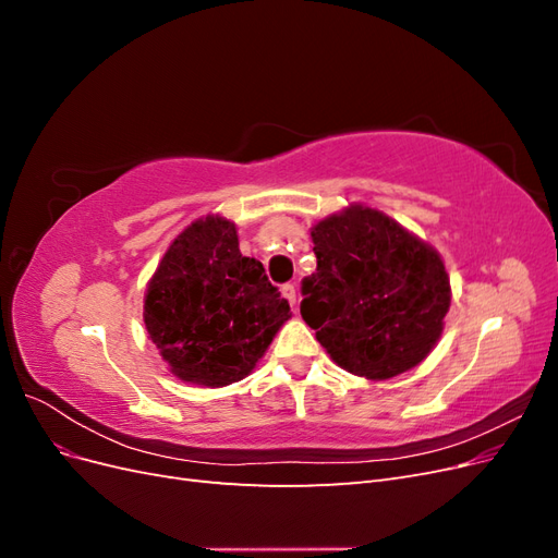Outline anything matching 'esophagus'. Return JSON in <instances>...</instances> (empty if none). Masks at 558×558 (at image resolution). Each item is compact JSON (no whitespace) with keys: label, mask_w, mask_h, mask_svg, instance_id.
I'll return each mask as SVG.
<instances>
[{"label":"esophagus","mask_w":558,"mask_h":558,"mask_svg":"<svg viewBox=\"0 0 558 558\" xmlns=\"http://www.w3.org/2000/svg\"><path fill=\"white\" fill-rule=\"evenodd\" d=\"M281 293H283V298L291 302V305L295 307V302H298V291H295V286L293 283H286L283 289H281Z\"/></svg>","instance_id":"esophagus-1"}]
</instances>
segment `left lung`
I'll return each instance as SVG.
<instances>
[{"instance_id":"1","label":"left lung","mask_w":558,"mask_h":558,"mask_svg":"<svg viewBox=\"0 0 558 558\" xmlns=\"http://www.w3.org/2000/svg\"><path fill=\"white\" fill-rule=\"evenodd\" d=\"M316 272L300 314L330 359L365 379H391L437 344L451 289L433 246L393 218L351 205L312 228Z\"/></svg>"}]
</instances>
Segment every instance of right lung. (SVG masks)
<instances>
[{
	"label": "right lung",
	"instance_id": "right-lung-1",
	"mask_svg": "<svg viewBox=\"0 0 558 558\" xmlns=\"http://www.w3.org/2000/svg\"><path fill=\"white\" fill-rule=\"evenodd\" d=\"M289 318V302L260 260L242 256L238 228L223 216L185 228L146 286L148 337L189 384L244 379Z\"/></svg>",
	"mask_w": 558,
	"mask_h": 558
}]
</instances>
